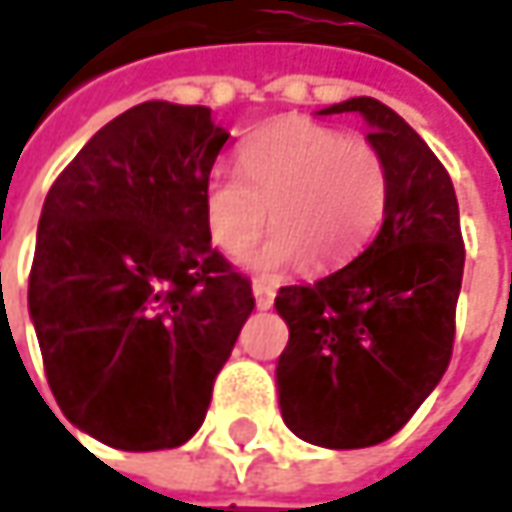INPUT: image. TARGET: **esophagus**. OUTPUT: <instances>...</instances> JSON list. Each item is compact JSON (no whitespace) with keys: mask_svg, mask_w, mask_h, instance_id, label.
I'll list each match as a JSON object with an SVG mask.
<instances>
[{"mask_svg":"<svg viewBox=\"0 0 512 512\" xmlns=\"http://www.w3.org/2000/svg\"><path fill=\"white\" fill-rule=\"evenodd\" d=\"M255 302L260 310H269L272 307V302H275V287L272 284H266V281H255Z\"/></svg>","mask_w":512,"mask_h":512,"instance_id":"esophagus-1","label":"esophagus"}]
</instances>
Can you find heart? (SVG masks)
Returning <instances> with one entry per match:
<instances>
[{
  "label": "heart",
  "mask_w": 512,
  "mask_h": 512,
  "mask_svg": "<svg viewBox=\"0 0 512 512\" xmlns=\"http://www.w3.org/2000/svg\"><path fill=\"white\" fill-rule=\"evenodd\" d=\"M240 175L213 169L202 190L210 243L243 255L269 222L272 237L249 257L260 278H287L316 260L331 269L378 231L390 172L384 155L346 131L310 119H278L240 146Z\"/></svg>",
  "instance_id": "b5f03b06"
}]
</instances>
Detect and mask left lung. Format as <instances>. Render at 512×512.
<instances>
[{"label": "left lung", "mask_w": 512, "mask_h": 512, "mask_svg": "<svg viewBox=\"0 0 512 512\" xmlns=\"http://www.w3.org/2000/svg\"><path fill=\"white\" fill-rule=\"evenodd\" d=\"M349 111L369 122L366 140L390 172L381 231L349 266L275 296L290 328L275 369L281 416L296 437L322 448L390 440L434 393L454 349L466 260L440 158L372 96L319 114Z\"/></svg>", "instance_id": "left-lung-1"}]
</instances>
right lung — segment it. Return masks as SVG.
Masks as SVG:
<instances>
[{
  "label": "right lung",
  "mask_w": 512,
  "mask_h": 512,
  "mask_svg": "<svg viewBox=\"0 0 512 512\" xmlns=\"http://www.w3.org/2000/svg\"><path fill=\"white\" fill-rule=\"evenodd\" d=\"M225 140L210 108L143 102L96 131L43 202L28 313L61 413L105 445L190 440L255 310L205 225Z\"/></svg>",
  "instance_id": "1"
}]
</instances>
